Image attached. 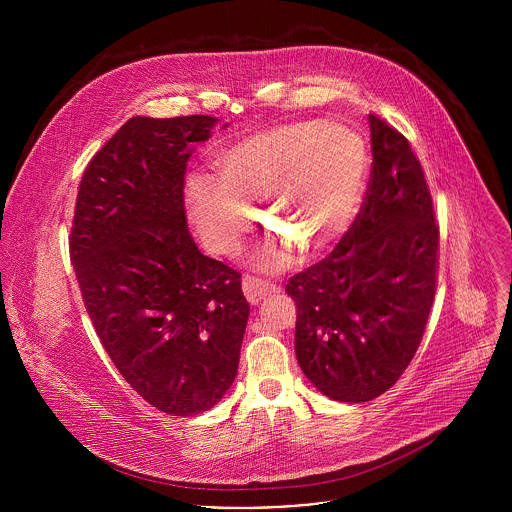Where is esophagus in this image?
I'll use <instances>...</instances> for the list:
<instances>
[{
    "instance_id": "obj_1",
    "label": "esophagus",
    "mask_w": 512,
    "mask_h": 512,
    "mask_svg": "<svg viewBox=\"0 0 512 512\" xmlns=\"http://www.w3.org/2000/svg\"><path fill=\"white\" fill-rule=\"evenodd\" d=\"M277 289L279 287L273 281H267V279H261V277H255V275H245L243 277V291H245V296L251 304H259L267 296L275 294Z\"/></svg>"
}]
</instances>
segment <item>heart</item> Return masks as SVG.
<instances>
[{
  "mask_svg": "<svg viewBox=\"0 0 512 512\" xmlns=\"http://www.w3.org/2000/svg\"><path fill=\"white\" fill-rule=\"evenodd\" d=\"M367 154L350 129L291 123L251 135L221 154L216 182L194 178L190 216L216 253H233L265 200L267 229L298 257L336 241L358 204Z\"/></svg>",
  "mask_w": 512,
  "mask_h": 512,
  "instance_id": "heart-1",
  "label": "heart"
}]
</instances>
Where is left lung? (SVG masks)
Instances as JSON below:
<instances>
[{
	"label": "left lung",
	"mask_w": 512,
	"mask_h": 512,
	"mask_svg": "<svg viewBox=\"0 0 512 512\" xmlns=\"http://www.w3.org/2000/svg\"><path fill=\"white\" fill-rule=\"evenodd\" d=\"M367 196L334 251L285 285L298 308L296 356L326 397L371 401L409 367L435 296L440 227L405 135L369 115Z\"/></svg>",
	"instance_id": "left-lung-1"
}]
</instances>
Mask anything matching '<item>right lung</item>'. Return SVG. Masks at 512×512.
Instances as JSON below:
<instances>
[{"label": "right lung", "instance_id": "obj_1", "mask_svg": "<svg viewBox=\"0 0 512 512\" xmlns=\"http://www.w3.org/2000/svg\"><path fill=\"white\" fill-rule=\"evenodd\" d=\"M216 117H131L79 184L70 261L95 332L150 405L196 415L223 399L249 320L241 273L202 255L184 214L190 145Z\"/></svg>", "mask_w": 512, "mask_h": 512}]
</instances>
